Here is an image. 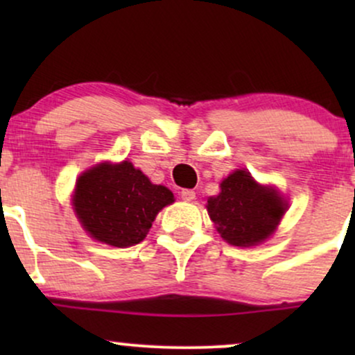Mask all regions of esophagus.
Instances as JSON below:
<instances>
[{
    "mask_svg": "<svg viewBox=\"0 0 355 355\" xmlns=\"http://www.w3.org/2000/svg\"><path fill=\"white\" fill-rule=\"evenodd\" d=\"M180 195H182V198L183 200H193L195 198V191L193 190H190V189H185V190H182L180 191Z\"/></svg>",
    "mask_w": 355,
    "mask_h": 355,
    "instance_id": "1",
    "label": "esophagus"
}]
</instances>
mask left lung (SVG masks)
Masks as SVG:
<instances>
[{"mask_svg": "<svg viewBox=\"0 0 355 355\" xmlns=\"http://www.w3.org/2000/svg\"><path fill=\"white\" fill-rule=\"evenodd\" d=\"M222 191L207 200V210L223 240L250 247L270 237L285 209L275 190L259 185L245 170H237L220 183Z\"/></svg>", "mask_w": 355, "mask_h": 355, "instance_id": "8db88e82", "label": "left lung"}]
</instances>
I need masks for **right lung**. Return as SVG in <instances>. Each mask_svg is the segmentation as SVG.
<instances>
[{"label":"right lung","mask_w":355,"mask_h":355,"mask_svg":"<svg viewBox=\"0 0 355 355\" xmlns=\"http://www.w3.org/2000/svg\"><path fill=\"white\" fill-rule=\"evenodd\" d=\"M172 202V191L153 185L130 162L93 166L78 178L73 197L83 229L113 247L140 243L158 211Z\"/></svg>","instance_id":"1"}]
</instances>
